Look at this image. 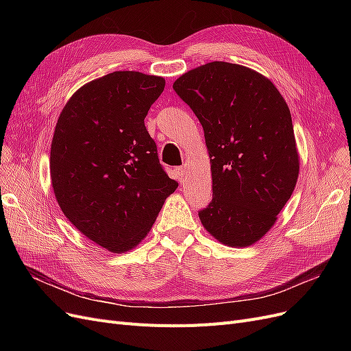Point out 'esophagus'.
Returning a JSON list of instances; mask_svg holds the SVG:
<instances>
[{
	"mask_svg": "<svg viewBox=\"0 0 351 351\" xmlns=\"http://www.w3.org/2000/svg\"><path fill=\"white\" fill-rule=\"evenodd\" d=\"M186 172H188V168L186 166H178V168L175 169V173H176V178L179 179V180H182L183 178H185V175H186Z\"/></svg>",
	"mask_w": 351,
	"mask_h": 351,
	"instance_id": "esophagus-1",
	"label": "esophagus"
}]
</instances>
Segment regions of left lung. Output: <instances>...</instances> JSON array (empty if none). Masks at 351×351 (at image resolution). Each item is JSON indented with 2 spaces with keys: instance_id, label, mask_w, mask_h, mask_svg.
<instances>
[{
  "instance_id": "8db88e82",
  "label": "left lung",
  "mask_w": 351,
  "mask_h": 351,
  "mask_svg": "<svg viewBox=\"0 0 351 351\" xmlns=\"http://www.w3.org/2000/svg\"><path fill=\"white\" fill-rule=\"evenodd\" d=\"M173 89L204 126L210 156L205 229L232 247L250 246L274 225L299 176L289 106L271 81L250 68L209 62L179 77Z\"/></svg>"
}]
</instances>
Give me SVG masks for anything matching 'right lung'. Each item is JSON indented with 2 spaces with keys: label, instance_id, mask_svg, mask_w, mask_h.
<instances>
[{
  "label": "right lung",
  "instance_id": "1",
  "mask_svg": "<svg viewBox=\"0 0 351 351\" xmlns=\"http://www.w3.org/2000/svg\"><path fill=\"white\" fill-rule=\"evenodd\" d=\"M165 80L117 71L64 106L51 145V180L66 219L92 242L122 253L151 230L178 182L159 163L145 118Z\"/></svg>",
  "mask_w": 351,
  "mask_h": 351
}]
</instances>
